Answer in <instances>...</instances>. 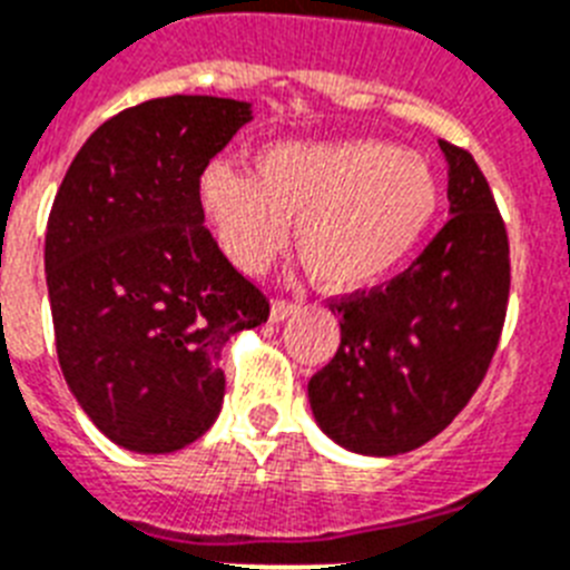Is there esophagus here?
I'll list each match as a JSON object with an SVG mask.
<instances>
[{
	"label": "esophagus",
	"instance_id": "34e87169",
	"mask_svg": "<svg viewBox=\"0 0 570 570\" xmlns=\"http://www.w3.org/2000/svg\"><path fill=\"white\" fill-rule=\"evenodd\" d=\"M296 311H299V303H294V299H274V303H271V320L279 323V320L291 317Z\"/></svg>",
	"mask_w": 570,
	"mask_h": 570
}]
</instances>
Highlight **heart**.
<instances>
[{"label":"heart","mask_w":570,"mask_h":570,"mask_svg":"<svg viewBox=\"0 0 570 570\" xmlns=\"http://www.w3.org/2000/svg\"><path fill=\"white\" fill-rule=\"evenodd\" d=\"M441 184L430 160L389 140L274 144L253 175L213 164L202 207L222 250L262 271L288 242L328 291H360L392 276L435 222Z\"/></svg>","instance_id":"obj_1"}]
</instances>
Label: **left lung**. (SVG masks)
I'll use <instances>...</instances> for the list:
<instances>
[{
  "label": "left lung",
  "mask_w": 570,
  "mask_h": 570,
  "mask_svg": "<svg viewBox=\"0 0 570 570\" xmlns=\"http://www.w3.org/2000/svg\"><path fill=\"white\" fill-rule=\"evenodd\" d=\"M450 222L403 274L328 303L340 348L308 381L320 430L397 455L446 430L488 374L510 294L502 213L475 158L441 140Z\"/></svg>",
  "instance_id": "left-lung-1"
}]
</instances>
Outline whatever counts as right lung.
<instances>
[{
	"mask_svg": "<svg viewBox=\"0 0 570 570\" xmlns=\"http://www.w3.org/2000/svg\"><path fill=\"white\" fill-rule=\"evenodd\" d=\"M247 120L250 104L207 95L124 109L53 198L46 282L62 377L126 450L175 452L210 430L222 348L271 314L204 227V169Z\"/></svg>",
	"mask_w": 570,
	"mask_h": 570,
	"instance_id": "right-lung-1",
	"label": "right lung"
}]
</instances>
